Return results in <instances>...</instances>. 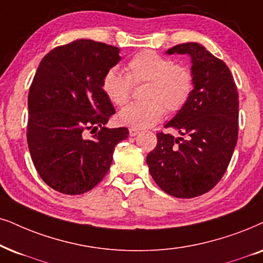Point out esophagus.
<instances>
[{
  "label": "esophagus",
  "instance_id": "34e87169",
  "mask_svg": "<svg viewBox=\"0 0 263 263\" xmlns=\"http://www.w3.org/2000/svg\"><path fill=\"white\" fill-rule=\"evenodd\" d=\"M138 129H136V128H129V136H131V137H134V136H136V135H138Z\"/></svg>",
  "mask_w": 263,
  "mask_h": 263
}]
</instances>
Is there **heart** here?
Instances as JSON below:
<instances>
[{
    "mask_svg": "<svg viewBox=\"0 0 263 263\" xmlns=\"http://www.w3.org/2000/svg\"><path fill=\"white\" fill-rule=\"evenodd\" d=\"M147 84L142 103L122 109L121 125L147 128L162 119L165 111L174 115L187 107L195 88L194 74L187 66L154 51H142L126 64V74L110 69L102 80V89L112 104L122 107L131 99L134 86Z\"/></svg>",
    "mask_w": 263,
    "mask_h": 263,
    "instance_id": "b5f03b06",
    "label": "heart"
}]
</instances>
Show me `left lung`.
Masks as SVG:
<instances>
[{
	"label": "left lung",
	"instance_id": "1",
	"mask_svg": "<svg viewBox=\"0 0 263 263\" xmlns=\"http://www.w3.org/2000/svg\"><path fill=\"white\" fill-rule=\"evenodd\" d=\"M167 53L191 55L195 88L187 107L165 126L182 137L158 132L147 164L165 193L195 198L221 181L233 155L239 125L237 85L227 64L199 43H179Z\"/></svg>",
	"mask_w": 263,
	"mask_h": 263
}]
</instances>
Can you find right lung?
<instances>
[{"label": "right lung", "mask_w": 263, "mask_h": 263, "mask_svg": "<svg viewBox=\"0 0 263 263\" xmlns=\"http://www.w3.org/2000/svg\"><path fill=\"white\" fill-rule=\"evenodd\" d=\"M119 52L85 39L58 46L42 58L30 86V155L43 182L63 194L95 188L110 168L115 145L128 136L126 127H104L115 109L102 80L121 59ZM88 132L96 134L88 139Z\"/></svg>", "instance_id": "add662e5"}]
</instances>
